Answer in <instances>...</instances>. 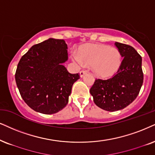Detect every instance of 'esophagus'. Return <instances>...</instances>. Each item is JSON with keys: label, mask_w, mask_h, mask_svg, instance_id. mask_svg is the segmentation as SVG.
I'll return each mask as SVG.
<instances>
[{"label": "esophagus", "mask_w": 155, "mask_h": 155, "mask_svg": "<svg viewBox=\"0 0 155 155\" xmlns=\"http://www.w3.org/2000/svg\"><path fill=\"white\" fill-rule=\"evenodd\" d=\"M85 74H87V71H85V70H81V71H80V76H81V77L84 76Z\"/></svg>", "instance_id": "esophagus-1"}]
</instances>
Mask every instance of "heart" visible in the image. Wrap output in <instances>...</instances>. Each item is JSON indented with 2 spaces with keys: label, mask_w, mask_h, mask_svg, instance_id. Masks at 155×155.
<instances>
[{
  "label": "heart",
  "mask_w": 155,
  "mask_h": 155,
  "mask_svg": "<svg viewBox=\"0 0 155 155\" xmlns=\"http://www.w3.org/2000/svg\"><path fill=\"white\" fill-rule=\"evenodd\" d=\"M76 62L91 66L96 75L108 78L117 72L121 64V54L119 49L103 44H87L79 47L78 54H73Z\"/></svg>",
  "instance_id": "heart-1"
}]
</instances>
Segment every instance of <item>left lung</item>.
I'll list each match as a JSON object with an SVG mask.
<instances>
[{
	"mask_svg": "<svg viewBox=\"0 0 155 155\" xmlns=\"http://www.w3.org/2000/svg\"><path fill=\"white\" fill-rule=\"evenodd\" d=\"M123 60L119 69L108 79H97L90 89L94 103L104 110L115 111L130 105L143 84L142 57L129 45L116 42Z\"/></svg>",
	"mask_w": 155,
	"mask_h": 155,
	"instance_id": "obj_1",
	"label": "left lung"
}]
</instances>
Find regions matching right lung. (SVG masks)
<instances>
[{
	"label": "right lung",
	"instance_id": "1",
	"mask_svg": "<svg viewBox=\"0 0 155 155\" xmlns=\"http://www.w3.org/2000/svg\"><path fill=\"white\" fill-rule=\"evenodd\" d=\"M67 59V44L63 39L54 38L34 45L21 57L15 79L29 107L51 114L66 107L72 86L80 78L63 65Z\"/></svg>",
	"mask_w": 155,
	"mask_h": 155
}]
</instances>
